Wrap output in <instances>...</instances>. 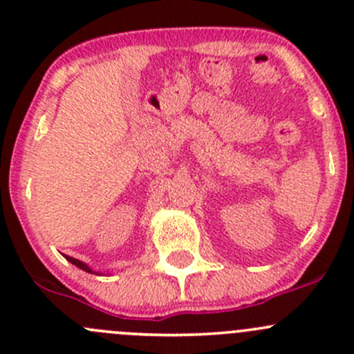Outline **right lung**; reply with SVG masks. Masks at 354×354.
<instances>
[{
  "label": "right lung",
  "instance_id": "1",
  "mask_svg": "<svg viewBox=\"0 0 354 354\" xmlns=\"http://www.w3.org/2000/svg\"><path fill=\"white\" fill-rule=\"evenodd\" d=\"M65 257H66V260H68V262H71V263H73V266H77L78 269L85 270V272H88V274H99V272H95V270H92L91 267H88L87 263H85V262H82V260H78V259H73V257H68V255H65Z\"/></svg>",
  "mask_w": 354,
  "mask_h": 354
}]
</instances>
